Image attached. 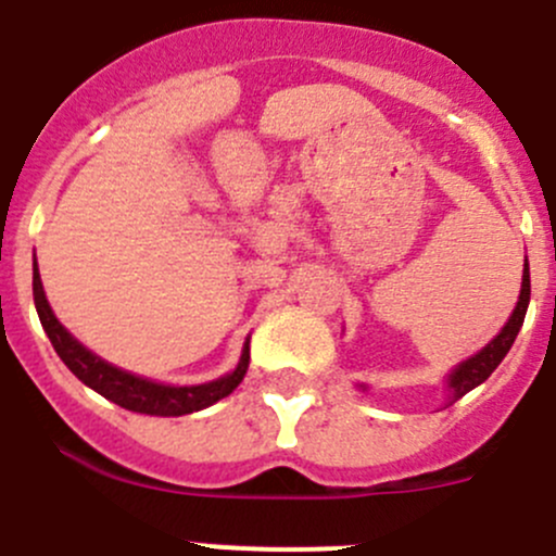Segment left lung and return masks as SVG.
I'll return each instance as SVG.
<instances>
[{
    "instance_id": "left-lung-1",
    "label": "left lung",
    "mask_w": 556,
    "mask_h": 556,
    "mask_svg": "<svg viewBox=\"0 0 556 556\" xmlns=\"http://www.w3.org/2000/svg\"><path fill=\"white\" fill-rule=\"evenodd\" d=\"M529 308V264H523V278H521V294H518V303L513 308L510 319L498 330L496 339H491L485 348L480 350L471 358L460 361V364L452 369V375L446 378V391H450V402L460 400L463 394H468L471 389H477L480 383H485L491 378V371L502 364V358L510 353L513 341H516L518 330H521L523 317H527Z\"/></svg>"
}]
</instances>
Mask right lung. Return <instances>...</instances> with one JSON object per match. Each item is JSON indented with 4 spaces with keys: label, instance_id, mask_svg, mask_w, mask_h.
I'll use <instances>...</instances> for the list:
<instances>
[{
    "label": "right lung",
    "instance_id": "right-lung-1",
    "mask_svg": "<svg viewBox=\"0 0 556 556\" xmlns=\"http://www.w3.org/2000/svg\"><path fill=\"white\" fill-rule=\"evenodd\" d=\"M33 294L40 325H43L46 336H49L52 348L58 350V355L63 358V364L74 371L81 383L90 386L93 391H99L101 396H106V400L115 402V405L126 407V410H135V414L185 416L192 414V410H203V407L215 405L223 396L231 394V391L242 383L248 364H251V341H244L237 369L228 371V375H223V378L217 380H208V383L165 386L154 383V380L149 378H137L131 371L118 369V366L106 364L104 358L90 353L85 344H79V341L60 325V319L54 317L52 312V305L46 300L38 262L33 264Z\"/></svg>",
    "mask_w": 556,
    "mask_h": 556
}]
</instances>
